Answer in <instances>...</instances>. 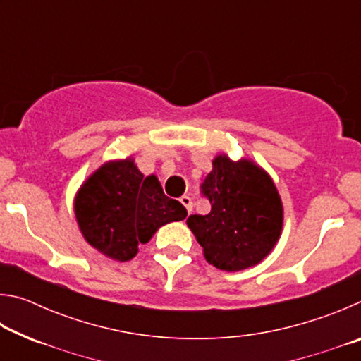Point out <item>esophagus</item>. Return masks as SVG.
Returning <instances> with one entry per match:
<instances>
[{"label":"esophagus","mask_w":361,"mask_h":361,"mask_svg":"<svg viewBox=\"0 0 361 361\" xmlns=\"http://www.w3.org/2000/svg\"><path fill=\"white\" fill-rule=\"evenodd\" d=\"M180 202H181L183 205H185V209L188 210V213L192 212V199L189 197V195H181Z\"/></svg>","instance_id":"34e87169"}]
</instances>
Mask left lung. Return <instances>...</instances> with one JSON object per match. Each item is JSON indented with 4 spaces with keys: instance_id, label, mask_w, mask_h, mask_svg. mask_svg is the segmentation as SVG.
<instances>
[{
    "instance_id": "left-lung-1",
    "label": "left lung",
    "mask_w": 361,
    "mask_h": 361,
    "mask_svg": "<svg viewBox=\"0 0 361 361\" xmlns=\"http://www.w3.org/2000/svg\"><path fill=\"white\" fill-rule=\"evenodd\" d=\"M200 192L212 209L207 215H191L186 223L210 264L242 271L271 253L282 232L283 207L264 170L247 159L232 162L219 154Z\"/></svg>"
}]
</instances>
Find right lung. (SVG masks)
<instances>
[{
	"label": "right lung",
	"mask_w": 361,
	"mask_h": 361,
	"mask_svg": "<svg viewBox=\"0 0 361 361\" xmlns=\"http://www.w3.org/2000/svg\"><path fill=\"white\" fill-rule=\"evenodd\" d=\"M75 213L84 239L116 261H129L140 243L188 212L167 197L154 175L140 172L132 159L106 162L76 194Z\"/></svg>",
	"instance_id": "obj_1"
}]
</instances>
